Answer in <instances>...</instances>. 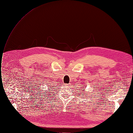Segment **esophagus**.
Masks as SVG:
<instances>
[{"label":"esophagus","instance_id":"34e87169","mask_svg":"<svg viewBox=\"0 0 133 133\" xmlns=\"http://www.w3.org/2000/svg\"><path fill=\"white\" fill-rule=\"evenodd\" d=\"M65 85L67 86V87H70V83H69V84H66Z\"/></svg>","mask_w":133,"mask_h":133}]
</instances>
